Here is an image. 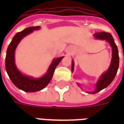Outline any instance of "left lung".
<instances>
[{"mask_svg":"<svg viewBox=\"0 0 124 124\" xmlns=\"http://www.w3.org/2000/svg\"><path fill=\"white\" fill-rule=\"evenodd\" d=\"M95 39L99 40H106L109 43L110 46L112 47V58L111 64L108 70L100 76V78L96 84V89L93 92L90 93L91 94H95L100 91L104 88H106L113 82L115 77L118 69L119 67V56H118V47L114 41L113 37L111 34L107 32H100L94 34ZM74 62L72 60L71 71H73ZM78 86L79 84H77Z\"/></svg>","mask_w":124,"mask_h":124,"instance_id":"8db88e82","label":"left lung"}]
</instances>
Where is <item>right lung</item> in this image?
<instances>
[{
    "label": "right lung",
    "mask_w": 124,
    "mask_h": 124,
    "mask_svg": "<svg viewBox=\"0 0 124 124\" xmlns=\"http://www.w3.org/2000/svg\"><path fill=\"white\" fill-rule=\"evenodd\" d=\"M40 26L30 27L18 32L13 37L12 40L7 49L5 66L7 73L13 84L25 92H36L44 89L47 86L52 79L55 68L58 66L64 56L54 58L48 68L44 76L39 78H33L23 75L17 69L15 64V51L20 40L26 35L35 31L39 30Z\"/></svg>",
    "instance_id": "add662e5"
}]
</instances>
